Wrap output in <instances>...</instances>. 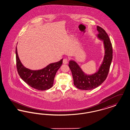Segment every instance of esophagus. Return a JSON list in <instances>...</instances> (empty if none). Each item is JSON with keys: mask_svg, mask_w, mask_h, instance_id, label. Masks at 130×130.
<instances>
[{"mask_svg": "<svg viewBox=\"0 0 130 130\" xmlns=\"http://www.w3.org/2000/svg\"><path fill=\"white\" fill-rule=\"evenodd\" d=\"M63 63L64 64H67L68 63V59H67V58H64V59H63Z\"/></svg>", "mask_w": 130, "mask_h": 130, "instance_id": "34e87169", "label": "esophagus"}]
</instances>
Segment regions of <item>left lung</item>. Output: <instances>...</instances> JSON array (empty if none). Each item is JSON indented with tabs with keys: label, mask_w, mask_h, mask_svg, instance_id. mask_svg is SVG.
<instances>
[{
	"label": "left lung",
	"mask_w": 130,
	"mask_h": 130,
	"mask_svg": "<svg viewBox=\"0 0 130 130\" xmlns=\"http://www.w3.org/2000/svg\"><path fill=\"white\" fill-rule=\"evenodd\" d=\"M98 37L103 40L105 55L103 61L98 71L94 74H85L77 63L70 60L69 67L70 69L74 79V84L77 88L83 90H91L100 85L106 79L109 72L112 59V47L108 34L105 30L99 26Z\"/></svg>",
	"instance_id": "1"
}]
</instances>
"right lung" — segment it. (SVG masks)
<instances>
[{
  "label": "right lung",
  "mask_w": 130,
  "mask_h": 130,
  "mask_svg": "<svg viewBox=\"0 0 130 130\" xmlns=\"http://www.w3.org/2000/svg\"><path fill=\"white\" fill-rule=\"evenodd\" d=\"M17 68L21 79L31 87L38 90L44 91L52 88L57 70L62 65L63 59L58 62L50 64L39 70H31L25 67L20 61L15 50Z\"/></svg>",
  "instance_id": "1"
}]
</instances>
